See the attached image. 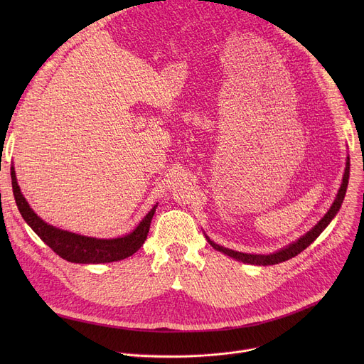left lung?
Segmentation results:
<instances>
[{"label": "left lung", "instance_id": "8db88e82", "mask_svg": "<svg viewBox=\"0 0 364 364\" xmlns=\"http://www.w3.org/2000/svg\"><path fill=\"white\" fill-rule=\"evenodd\" d=\"M348 178H350V159H347V166H346V172H343V178H342V184H341V188L339 192L336 195V199L333 202V205L331 206V209L328 211V214L324 215L313 228L311 230L299 237L296 242L291 243L289 246H286L284 250L279 251V252H274V254H270V255H254V254H243V252H237V251H232L228 250V247H224V246H220L217 243H214L213 240H209V237L206 236L209 245H211L214 250L232 257L235 259H239L242 262H246V264H255V265H273V264H279V262H283V261H288L294 257H296L298 254H301L304 250H307V247L320 236V233L324 230V228L328 227V224L332 221V218L338 214L339 208L342 205V200L343 198H346V192H347V186H348Z\"/></svg>", "mask_w": 364, "mask_h": 364}]
</instances>
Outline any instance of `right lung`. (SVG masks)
Listing matches in <instances>:
<instances>
[{"label": "right lung", "mask_w": 364, "mask_h": 364, "mask_svg": "<svg viewBox=\"0 0 364 364\" xmlns=\"http://www.w3.org/2000/svg\"><path fill=\"white\" fill-rule=\"evenodd\" d=\"M11 186L18 211H21L23 220L31 225L32 230L40 236L41 240L46 245H48L57 255L66 261L76 264H100L121 261L124 258L131 257L132 254H136L147 239L150 223L158 206L155 205L150 209V213L143 218V221L136 227V230L132 233L117 239H94L65 232L60 230V228H55L44 223L32 211L29 203L21 193V188H18L16 181V172L13 168Z\"/></svg>", "instance_id": "right-lung-1"}]
</instances>
